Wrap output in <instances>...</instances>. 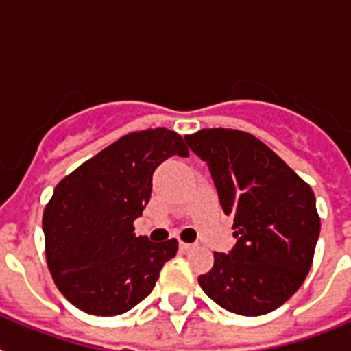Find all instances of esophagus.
Wrapping results in <instances>:
<instances>
[{
	"mask_svg": "<svg viewBox=\"0 0 351 351\" xmlns=\"http://www.w3.org/2000/svg\"><path fill=\"white\" fill-rule=\"evenodd\" d=\"M179 247H181L182 251H190L191 247H195V244H191V243H182V241H181V243H179Z\"/></svg>",
	"mask_w": 351,
	"mask_h": 351,
	"instance_id": "esophagus-1",
	"label": "esophagus"
}]
</instances>
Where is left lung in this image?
I'll return each instance as SVG.
<instances>
[{
  "label": "left lung",
  "instance_id": "left-lung-1",
  "mask_svg": "<svg viewBox=\"0 0 351 351\" xmlns=\"http://www.w3.org/2000/svg\"><path fill=\"white\" fill-rule=\"evenodd\" d=\"M184 138L209 167L237 237L228 255L214 253L213 269L198 283L235 315L274 311L311 269L320 235L311 186L251 133L207 128Z\"/></svg>",
  "mask_w": 351,
  "mask_h": 351
}]
</instances>
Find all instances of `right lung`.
<instances>
[{"label":"right lung","instance_id":"obj_1","mask_svg":"<svg viewBox=\"0 0 351 351\" xmlns=\"http://www.w3.org/2000/svg\"><path fill=\"white\" fill-rule=\"evenodd\" d=\"M188 156L179 133L149 128L121 137L56 186L43 210L45 258L56 287L80 311L116 316L153 291L178 241L135 237L153 173L167 158Z\"/></svg>","mask_w":351,"mask_h":351}]
</instances>
